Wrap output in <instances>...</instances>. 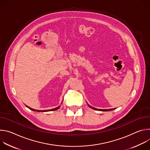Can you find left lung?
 <instances>
[{
  "instance_id": "obj_1",
  "label": "left lung",
  "mask_w": 150,
  "mask_h": 150,
  "mask_svg": "<svg viewBox=\"0 0 150 150\" xmlns=\"http://www.w3.org/2000/svg\"><path fill=\"white\" fill-rule=\"evenodd\" d=\"M26 107L27 108H29L30 110H33V111H37V112H50V111H53V110H55V109L56 110H57L59 108H58V109H50V110H35V109H33V108H30V107H28V105H26ZM90 108H93V109H94V108H92V107H91L90 106Z\"/></svg>"
}]
</instances>
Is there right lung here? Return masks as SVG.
<instances>
[{"label":"right lung","instance_id":"1","mask_svg":"<svg viewBox=\"0 0 150 150\" xmlns=\"http://www.w3.org/2000/svg\"><path fill=\"white\" fill-rule=\"evenodd\" d=\"M94 110H97V109H96V108H94ZM113 110V109H110V110ZM100 110V111H103V110ZM105 110H106V111H107V110H104L103 111H105Z\"/></svg>","mask_w":150,"mask_h":150}]
</instances>
